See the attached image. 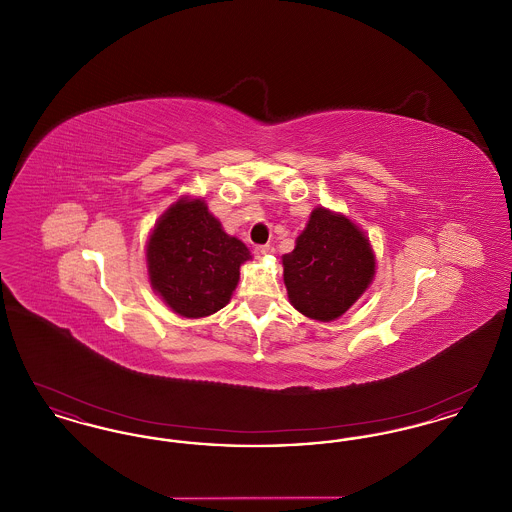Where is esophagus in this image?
Returning a JSON list of instances; mask_svg holds the SVG:
<instances>
[{
    "label": "esophagus",
    "mask_w": 512,
    "mask_h": 512,
    "mask_svg": "<svg viewBox=\"0 0 512 512\" xmlns=\"http://www.w3.org/2000/svg\"><path fill=\"white\" fill-rule=\"evenodd\" d=\"M268 253H270V245H257V247L253 249V255H255L257 259H265Z\"/></svg>",
    "instance_id": "esophagus-1"
}]
</instances>
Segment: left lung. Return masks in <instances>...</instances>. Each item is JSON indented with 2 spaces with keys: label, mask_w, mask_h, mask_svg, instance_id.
I'll return each instance as SVG.
<instances>
[{
  "label": "left lung",
  "mask_w": 512,
  "mask_h": 512,
  "mask_svg": "<svg viewBox=\"0 0 512 512\" xmlns=\"http://www.w3.org/2000/svg\"><path fill=\"white\" fill-rule=\"evenodd\" d=\"M282 265L290 303L322 322L341 317L363 295L376 267L365 234L326 209L313 211Z\"/></svg>",
  "instance_id": "1"
}]
</instances>
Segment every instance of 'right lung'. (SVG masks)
<instances>
[{"instance_id":"1","label":"right lung","mask_w":512,"mask_h":512,"mask_svg":"<svg viewBox=\"0 0 512 512\" xmlns=\"http://www.w3.org/2000/svg\"><path fill=\"white\" fill-rule=\"evenodd\" d=\"M153 290L180 317H209L232 297L249 249L220 228L201 199H180L147 242Z\"/></svg>"}]
</instances>
